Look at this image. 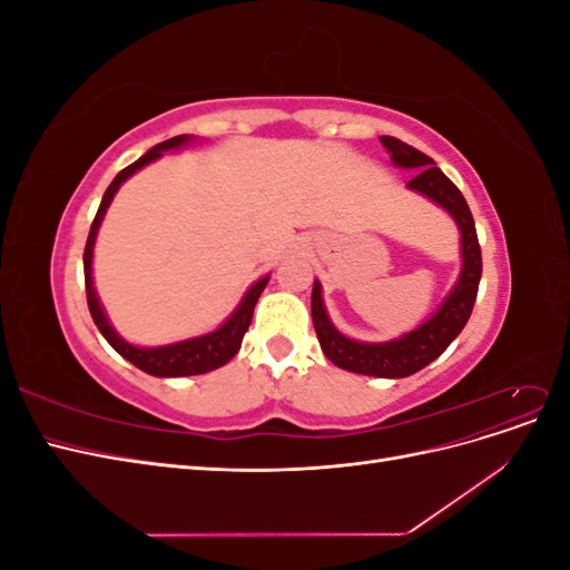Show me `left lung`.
<instances>
[{"label": "left lung", "mask_w": 570, "mask_h": 570, "mask_svg": "<svg viewBox=\"0 0 570 570\" xmlns=\"http://www.w3.org/2000/svg\"><path fill=\"white\" fill-rule=\"evenodd\" d=\"M381 142L392 154V161L396 166L419 170V174L413 176L406 185L411 189H416V193L430 197L435 204H440L442 209L450 212L452 218L456 220V226L461 230V252H463V268L459 275V283L433 318L425 321L413 333H406L400 340L383 342V344L356 342L335 331V325L325 314L318 281L314 283V292H312V318H314L321 350L335 366L352 373H361V375L406 377L425 368L430 361H435L463 331V325L469 323L475 297H478L480 275H482V256H480L473 214L469 209V204H465L461 189L442 174L428 154L419 151L416 147H411L390 135H383Z\"/></svg>", "instance_id": "8db88e82"}]
</instances>
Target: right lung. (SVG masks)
Segmentation results:
<instances>
[{
  "label": "right lung",
  "instance_id": "1",
  "mask_svg": "<svg viewBox=\"0 0 570 570\" xmlns=\"http://www.w3.org/2000/svg\"><path fill=\"white\" fill-rule=\"evenodd\" d=\"M187 142V135H178V137H170V140L151 147L147 154H142L140 159L135 164L126 166L120 174L114 178V183L107 187L105 197H101V204L97 209V216L92 220V228L88 235V245H85V254H82V266H85V292H88V306H90V314L95 325L99 327V333L105 335V340L111 344V347L128 358L132 366H137L140 371L149 373V375H159V377H180V375H202V373H209L214 368H220L223 364H228V361L237 354L239 344H243V337L247 333V327L252 323L254 316V306L258 302V295H262L266 283H268V275L262 278L258 283H254L249 287V292L245 295L243 304L235 308V314L223 323L218 331L209 333V335H202L195 340H185V342H176V344H166V347H154V350H142V347H132L124 337H118L114 333V327L109 325L105 312H101V304L95 295V287H92V247H95V237L99 230V223L105 218L109 204L116 195V189L120 187V183L128 180L135 170H140L142 166H147L149 161L164 157L166 149H176L180 145Z\"/></svg>",
  "mask_w": 570,
  "mask_h": 570
}]
</instances>
